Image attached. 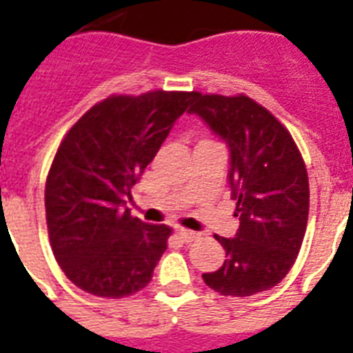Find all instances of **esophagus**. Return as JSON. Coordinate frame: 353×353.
Segmentation results:
<instances>
[{
    "mask_svg": "<svg viewBox=\"0 0 353 353\" xmlns=\"http://www.w3.org/2000/svg\"><path fill=\"white\" fill-rule=\"evenodd\" d=\"M176 234H179L180 239L185 243H191L193 239H196V237H199V234H196V232L185 230V228H176Z\"/></svg>",
    "mask_w": 353,
    "mask_h": 353,
    "instance_id": "esophagus-1",
    "label": "esophagus"
}]
</instances>
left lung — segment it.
<instances>
[{
    "label": "left lung",
    "instance_id": "1",
    "mask_svg": "<svg viewBox=\"0 0 353 353\" xmlns=\"http://www.w3.org/2000/svg\"><path fill=\"white\" fill-rule=\"evenodd\" d=\"M196 114L230 151L228 182L237 202L236 237L215 239L226 250L223 267L204 272L223 296H252L280 283L299 256L310 214V182L291 134L247 95H202Z\"/></svg>",
    "mask_w": 353,
    "mask_h": 353
}]
</instances>
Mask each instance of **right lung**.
I'll return each mask as SVG.
<instances>
[{
    "instance_id": "obj_1",
    "label": "right lung",
    "mask_w": 353,
    "mask_h": 353,
    "mask_svg": "<svg viewBox=\"0 0 353 353\" xmlns=\"http://www.w3.org/2000/svg\"><path fill=\"white\" fill-rule=\"evenodd\" d=\"M195 92L112 95L62 139L46 182L51 248L86 293L123 299L151 281L171 228L130 215L132 185L157 157Z\"/></svg>"
}]
</instances>
